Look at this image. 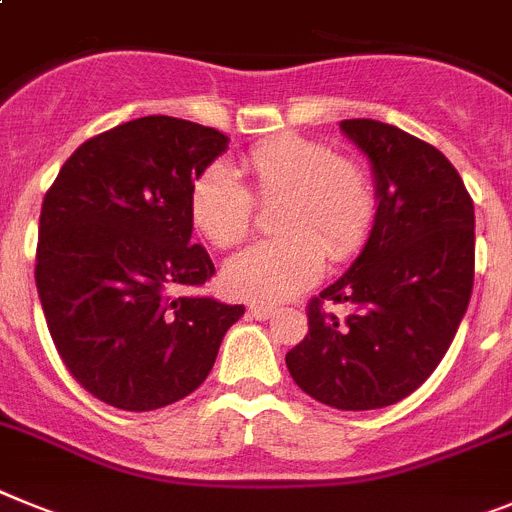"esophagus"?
I'll return each mask as SVG.
<instances>
[{"instance_id":"obj_1","label":"esophagus","mask_w":512,"mask_h":512,"mask_svg":"<svg viewBox=\"0 0 512 512\" xmlns=\"http://www.w3.org/2000/svg\"><path fill=\"white\" fill-rule=\"evenodd\" d=\"M273 306L270 304H250V314L252 317H257V319H268V317H273Z\"/></svg>"}]
</instances>
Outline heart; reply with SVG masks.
Masks as SVG:
<instances>
[{
	"label": "heart",
	"instance_id": "obj_1",
	"mask_svg": "<svg viewBox=\"0 0 512 512\" xmlns=\"http://www.w3.org/2000/svg\"><path fill=\"white\" fill-rule=\"evenodd\" d=\"M250 188L226 164L195 177L188 213L201 237L229 250L247 239L255 201H281L275 229L226 265L224 283L250 301H283L317 281L327 255L348 260L361 250L376 216V193L361 164L299 133L270 136L239 157Z\"/></svg>",
	"mask_w": 512,
	"mask_h": 512
}]
</instances>
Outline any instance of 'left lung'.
I'll return each instance as SVG.
<instances>
[{"label":"left lung","mask_w":512,"mask_h":512,"mask_svg":"<svg viewBox=\"0 0 512 512\" xmlns=\"http://www.w3.org/2000/svg\"><path fill=\"white\" fill-rule=\"evenodd\" d=\"M340 128L376 180L371 237L340 281L309 301V332L286 353L301 391L335 410L410 397L446 355L474 286V203L441 151L371 118ZM324 303H350L348 318Z\"/></svg>","instance_id":"left-lung-1"}]
</instances>
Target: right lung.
<instances>
[{
    "label": "right lung",
    "instance_id": "1",
    "mask_svg": "<svg viewBox=\"0 0 512 512\" xmlns=\"http://www.w3.org/2000/svg\"><path fill=\"white\" fill-rule=\"evenodd\" d=\"M224 133L146 115L84 141L43 198L35 286L66 371L128 412L167 407L206 381L244 306L177 293L216 273L190 244V185Z\"/></svg>",
    "mask_w": 512,
    "mask_h": 512
}]
</instances>
